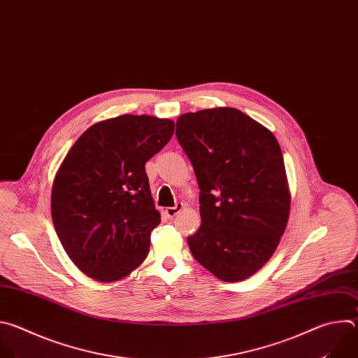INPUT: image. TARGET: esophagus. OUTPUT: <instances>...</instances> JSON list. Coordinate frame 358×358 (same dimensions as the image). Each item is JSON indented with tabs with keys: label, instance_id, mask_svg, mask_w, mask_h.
Listing matches in <instances>:
<instances>
[{
	"label": "esophagus",
	"instance_id": "obj_1",
	"mask_svg": "<svg viewBox=\"0 0 358 358\" xmlns=\"http://www.w3.org/2000/svg\"><path fill=\"white\" fill-rule=\"evenodd\" d=\"M183 208V203H178L175 207H166L165 208V214L169 219H173L178 213H180Z\"/></svg>",
	"mask_w": 358,
	"mask_h": 358
}]
</instances>
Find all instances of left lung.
Returning a JSON list of instances; mask_svg holds the SVG:
<instances>
[{"label": "left lung", "instance_id": "1", "mask_svg": "<svg viewBox=\"0 0 358 358\" xmlns=\"http://www.w3.org/2000/svg\"><path fill=\"white\" fill-rule=\"evenodd\" d=\"M176 136L192 162L201 226L194 259L224 282L258 272L287 229L291 192L275 135L231 107L182 114Z\"/></svg>", "mask_w": 358, "mask_h": 358}]
</instances>
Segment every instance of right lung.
I'll return each instance as SVG.
<instances>
[{"label":"right lung","instance_id":"right-lung-1","mask_svg":"<svg viewBox=\"0 0 358 358\" xmlns=\"http://www.w3.org/2000/svg\"><path fill=\"white\" fill-rule=\"evenodd\" d=\"M173 131L168 118L118 115L87 128L60 164L52 220L66 254L87 276L114 282L147 258L161 214L145 164Z\"/></svg>","mask_w":358,"mask_h":358}]
</instances>
